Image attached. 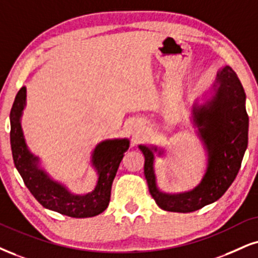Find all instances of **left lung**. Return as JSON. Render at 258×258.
Listing matches in <instances>:
<instances>
[{"label": "left lung", "instance_id": "8db88e82", "mask_svg": "<svg viewBox=\"0 0 258 258\" xmlns=\"http://www.w3.org/2000/svg\"><path fill=\"white\" fill-rule=\"evenodd\" d=\"M194 124L208 154L207 170L201 183L191 191L170 195L161 192L154 173V153L163 149L139 146L145 155V177L149 192L161 209L190 213L218 201L226 192L239 171L247 147L249 117L245 109V92L231 67L217 74L214 94L206 104L192 107Z\"/></svg>", "mask_w": 258, "mask_h": 258}]
</instances>
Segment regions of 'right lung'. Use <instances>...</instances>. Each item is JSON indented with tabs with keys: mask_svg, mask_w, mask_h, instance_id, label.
Returning a JSON list of instances; mask_svg holds the SVG:
<instances>
[{
	"mask_svg": "<svg viewBox=\"0 0 258 258\" xmlns=\"http://www.w3.org/2000/svg\"><path fill=\"white\" fill-rule=\"evenodd\" d=\"M26 105V87H21L11 110V146L15 167L25 185L44 208L72 218H91L107 208L111 186L129 140L114 139L100 142L92 154V165L98 172L94 190L86 195H74L62 184L55 182L38 166V158L28 151L21 129V114Z\"/></svg>",
	"mask_w": 258,
	"mask_h": 258,
	"instance_id": "obj_1",
	"label": "right lung"
}]
</instances>
